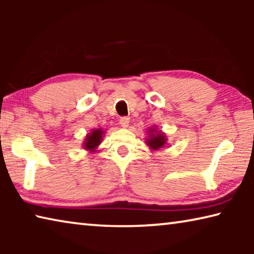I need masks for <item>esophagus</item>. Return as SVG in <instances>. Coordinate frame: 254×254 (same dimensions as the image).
Returning a JSON list of instances; mask_svg holds the SVG:
<instances>
[{"label": "esophagus", "instance_id": "obj_1", "mask_svg": "<svg viewBox=\"0 0 254 254\" xmlns=\"http://www.w3.org/2000/svg\"><path fill=\"white\" fill-rule=\"evenodd\" d=\"M128 123H130V119H128V118L123 117V118L120 119V124H121L122 127H127Z\"/></svg>", "mask_w": 254, "mask_h": 254}]
</instances>
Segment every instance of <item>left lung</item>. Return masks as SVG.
<instances>
[{"label":"left lung","instance_id":"1","mask_svg":"<svg viewBox=\"0 0 254 254\" xmlns=\"http://www.w3.org/2000/svg\"><path fill=\"white\" fill-rule=\"evenodd\" d=\"M147 134L148 137L145 139V144H147L152 151H158V150L166 147L167 135L163 132L159 131L156 127H150Z\"/></svg>","mask_w":254,"mask_h":254}]
</instances>
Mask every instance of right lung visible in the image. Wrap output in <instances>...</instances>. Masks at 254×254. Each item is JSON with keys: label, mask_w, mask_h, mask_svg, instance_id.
Instances as JSON below:
<instances>
[{"label": "right lung", "mask_w": 254, "mask_h": 254, "mask_svg": "<svg viewBox=\"0 0 254 254\" xmlns=\"http://www.w3.org/2000/svg\"><path fill=\"white\" fill-rule=\"evenodd\" d=\"M103 135H104V131L102 128H94V130L87 133V135H86L83 148L89 152H95L97 147L102 142Z\"/></svg>", "instance_id": "1"}]
</instances>
